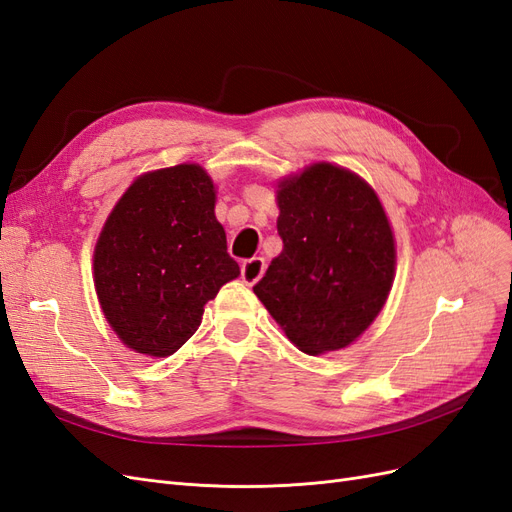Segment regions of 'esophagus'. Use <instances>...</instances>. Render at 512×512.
Here are the masks:
<instances>
[{"label":"esophagus","instance_id":"34e87169","mask_svg":"<svg viewBox=\"0 0 512 512\" xmlns=\"http://www.w3.org/2000/svg\"><path fill=\"white\" fill-rule=\"evenodd\" d=\"M262 273H265V258H260V256L245 260L241 265V280L247 286H254L262 277Z\"/></svg>","mask_w":512,"mask_h":512}]
</instances>
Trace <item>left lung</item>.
I'll use <instances>...</instances> for the list:
<instances>
[{"label": "left lung", "mask_w": 512, "mask_h": 512, "mask_svg": "<svg viewBox=\"0 0 512 512\" xmlns=\"http://www.w3.org/2000/svg\"><path fill=\"white\" fill-rule=\"evenodd\" d=\"M284 241L256 297L305 354L354 344L389 299L397 245L376 190L352 170L314 162L275 185Z\"/></svg>", "instance_id": "left-lung-1"}]
</instances>
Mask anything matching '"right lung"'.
Listing matches in <instances>:
<instances>
[{"label": "right lung", "instance_id": "add662e5", "mask_svg": "<svg viewBox=\"0 0 512 512\" xmlns=\"http://www.w3.org/2000/svg\"><path fill=\"white\" fill-rule=\"evenodd\" d=\"M215 183L183 162L138 175L121 194L94 247V286L123 346L175 354L200 327L205 305L237 280L215 218Z\"/></svg>", "mask_w": 512, "mask_h": 512}]
</instances>
